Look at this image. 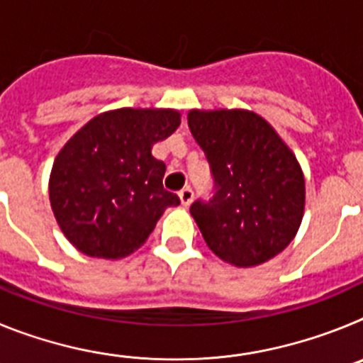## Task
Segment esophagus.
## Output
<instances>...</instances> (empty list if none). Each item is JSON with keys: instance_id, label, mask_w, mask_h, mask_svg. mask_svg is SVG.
Here are the masks:
<instances>
[{"instance_id": "34e87169", "label": "esophagus", "mask_w": 363, "mask_h": 363, "mask_svg": "<svg viewBox=\"0 0 363 363\" xmlns=\"http://www.w3.org/2000/svg\"><path fill=\"white\" fill-rule=\"evenodd\" d=\"M192 198H194V192H192L191 187H185L179 191V201H182V205H185V207L191 205Z\"/></svg>"}]
</instances>
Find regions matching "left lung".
Instances as JSON below:
<instances>
[{"mask_svg":"<svg viewBox=\"0 0 363 363\" xmlns=\"http://www.w3.org/2000/svg\"><path fill=\"white\" fill-rule=\"evenodd\" d=\"M187 120L214 179V196L191 205L205 243L236 267L274 258L296 236L306 207L293 150L251 111L194 108Z\"/></svg>","mask_w":363,"mask_h":363,"instance_id":"left-lung-1","label":"left lung"}]
</instances>
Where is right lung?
Returning a JSON list of instances; mask_svg holds the SVG:
<instances>
[{
    "mask_svg": "<svg viewBox=\"0 0 363 363\" xmlns=\"http://www.w3.org/2000/svg\"><path fill=\"white\" fill-rule=\"evenodd\" d=\"M172 108H116L98 114L65 143L49 182L57 225L78 251L116 259L145 243L167 207L165 163L152 145L179 127Z\"/></svg>",
    "mask_w": 363,
    "mask_h": 363,
    "instance_id": "obj_1",
    "label": "right lung"
}]
</instances>
